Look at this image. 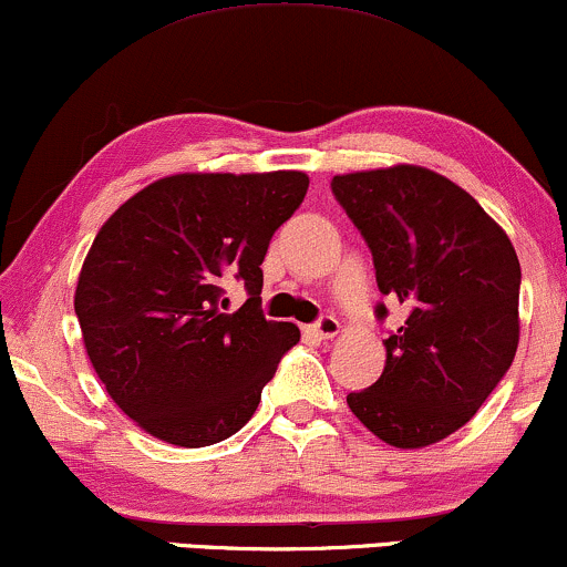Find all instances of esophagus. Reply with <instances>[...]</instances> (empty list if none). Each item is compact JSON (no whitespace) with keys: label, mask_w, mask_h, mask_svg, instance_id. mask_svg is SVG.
<instances>
[{"label":"esophagus","mask_w":567,"mask_h":567,"mask_svg":"<svg viewBox=\"0 0 567 567\" xmlns=\"http://www.w3.org/2000/svg\"><path fill=\"white\" fill-rule=\"evenodd\" d=\"M339 329H342V326H339V321H337L334 316H323L321 321L312 323L308 331H310L312 337H318V339H334L339 334Z\"/></svg>","instance_id":"obj_1"}]
</instances>
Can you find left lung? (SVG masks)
Instances as JSON below:
<instances>
[{
    "label": "left lung",
    "mask_w": 567,
    "mask_h": 567,
    "mask_svg": "<svg viewBox=\"0 0 567 567\" xmlns=\"http://www.w3.org/2000/svg\"><path fill=\"white\" fill-rule=\"evenodd\" d=\"M331 190L374 255L379 291L405 305L382 377L348 405L379 441L424 449L464 427L515 361L520 259L502 225L427 166L337 175Z\"/></svg>",
    "instance_id": "obj_1"
}]
</instances>
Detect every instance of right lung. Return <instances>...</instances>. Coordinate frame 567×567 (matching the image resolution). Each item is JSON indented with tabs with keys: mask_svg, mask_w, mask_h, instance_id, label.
Listing matches in <instances>:
<instances>
[{
	"mask_svg": "<svg viewBox=\"0 0 567 567\" xmlns=\"http://www.w3.org/2000/svg\"><path fill=\"white\" fill-rule=\"evenodd\" d=\"M305 172H183L145 185L97 230L73 295L86 358L140 430L179 449L230 437L299 329L259 310L272 233L308 193ZM250 299L223 313L221 286Z\"/></svg>",
	"mask_w": 567,
	"mask_h": 567,
	"instance_id": "1",
	"label": "right lung"
}]
</instances>
